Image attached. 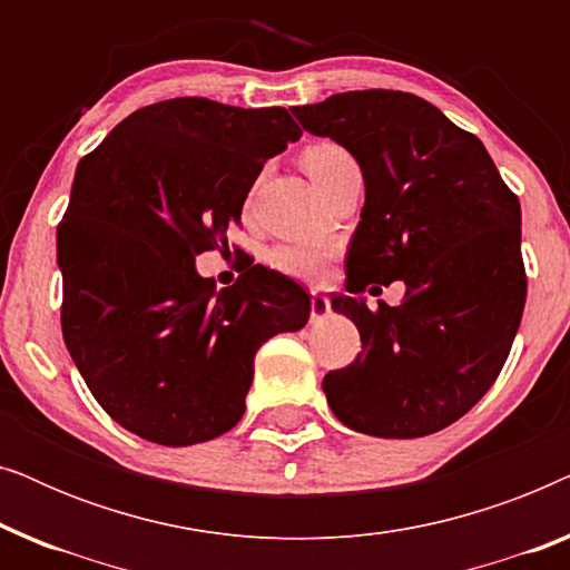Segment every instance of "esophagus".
Listing matches in <instances>:
<instances>
[{
	"label": "esophagus",
	"instance_id": "obj_1",
	"mask_svg": "<svg viewBox=\"0 0 570 570\" xmlns=\"http://www.w3.org/2000/svg\"><path fill=\"white\" fill-rule=\"evenodd\" d=\"M332 314L330 298L322 293H311V322H324Z\"/></svg>",
	"mask_w": 570,
	"mask_h": 570
}]
</instances>
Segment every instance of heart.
<instances>
[{
  "label": "heart",
  "instance_id": "heart-1",
  "mask_svg": "<svg viewBox=\"0 0 570 570\" xmlns=\"http://www.w3.org/2000/svg\"><path fill=\"white\" fill-rule=\"evenodd\" d=\"M345 155V150L332 142H318L311 145L306 153H303V168L311 178L318 176V170L330 166L334 158ZM269 267H275L283 275L308 279V283H316L326 275V262H330V248L322 244H308V240H293V244H279L269 252L267 256Z\"/></svg>",
  "mask_w": 570,
  "mask_h": 570
}]
</instances>
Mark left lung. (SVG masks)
<instances>
[{
    "mask_svg": "<svg viewBox=\"0 0 570 570\" xmlns=\"http://www.w3.org/2000/svg\"><path fill=\"white\" fill-rule=\"evenodd\" d=\"M293 116L345 147L365 181L347 295L332 298L361 332L363 353L326 373V402L340 423L376 439L441 431L493 386L519 332V199L485 145L412 92H337ZM394 278L405 283L400 307L380 302L371 312L356 295Z\"/></svg>",
    "mask_w": 570,
    "mask_h": 570,
    "instance_id": "obj_1",
    "label": "left lung"
}]
</instances>
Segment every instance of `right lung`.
<instances>
[{
	"label": "right lung",
	"instance_id": "right-lung-1",
	"mask_svg": "<svg viewBox=\"0 0 570 570\" xmlns=\"http://www.w3.org/2000/svg\"><path fill=\"white\" fill-rule=\"evenodd\" d=\"M301 135L285 108L174 98L116 124L77 166L57 230L61 332L100 407L139 439L228 433L256 350L306 326L311 298L291 277L254 264L217 291L194 264L228 244L264 163Z\"/></svg>",
	"mask_w": 570,
	"mask_h": 570
}]
</instances>
